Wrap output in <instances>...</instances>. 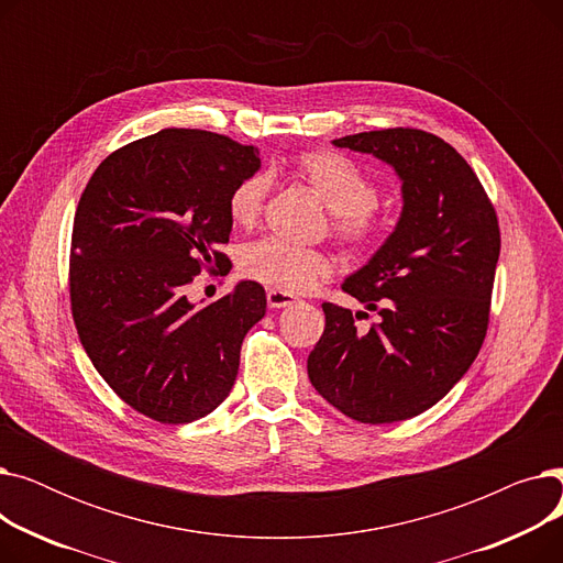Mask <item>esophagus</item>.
I'll use <instances>...</instances> for the list:
<instances>
[{
  "mask_svg": "<svg viewBox=\"0 0 563 563\" xmlns=\"http://www.w3.org/2000/svg\"><path fill=\"white\" fill-rule=\"evenodd\" d=\"M266 303H269V308H287L297 303V297L283 289H269L266 291Z\"/></svg>",
  "mask_w": 563,
  "mask_h": 563,
  "instance_id": "esophagus-1",
  "label": "esophagus"
}]
</instances>
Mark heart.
<instances>
[{
	"mask_svg": "<svg viewBox=\"0 0 563 563\" xmlns=\"http://www.w3.org/2000/svg\"><path fill=\"white\" fill-rule=\"evenodd\" d=\"M303 180L333 212V232L351 251H369L380 236L376 185L349 157L335 151H308L291 159ZM269 177L255 173L236 183L228 196V217L236 228H253L262 217ZM333 257L317 249H299L280 240H260L242 251L240 269L246 278L301 294L333 274Z\"/></svg>",
	"mask_w": 563,
	"mask_h": 563,
	"instance_id": "b5f03b06",
	"label": "heart"
}]
</instances>
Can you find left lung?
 I'll return each mask as SVG.
<instances>
[{
	"label": "left lung",
	"instance_id": "obj_1",
	"mask_svg": "<svg viewBox=\"0 0 563 563\" xmlns=\"http://www.w3.org/2000/svg\"><path fill=\"white\" fill-rule=\"evenodd\" d=\"M333 143L390 164L404 210L386 244L342 285L380 319L361 333L351 310L323 303L327 329L308 356V376L351 420H408L445 397L484 344L497 214L475 170L435 134L390 128Z\"/></svg>",
	"mask_w": 563,
	"mask_h": 563
}]
</instances>
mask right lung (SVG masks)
<instances>
[{
  "instance_id": "1",
  "label": "right lung",
  "mask_w": 563,
  "mask_h": 563,
  "mask_svg": "<svg viewBox=\"0 0 563 563\" xmlns=\"http://www.w3.org/2000/svg\"><path fill=\"white\" fill-rule=\"evenodd\" d=\"M257 168L255 145L170 128L118 147L79 198L75 327L109 388L145 418L194 422L234 386L244 335L266 310L262 285L244 280L205 308L185 291L228 260V196Z\"/></svg>"
}]
</instances>
